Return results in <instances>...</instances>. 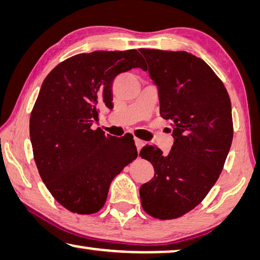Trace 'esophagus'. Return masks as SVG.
<instances>
[{"label":"esophagus","mask_w":260,"mask_h":260,"mask_svg":"<svg viewBox=\"0 0 260 260\" xmlns=\"http://www.w3.org/2000/svg\"><path fill=\"white\" fill-rule=\"evenodd\" d=\"M134 141H135V145H137L138 151H140V149H141V148L146 145L145 141H142V140H140V139H138V138H135Z\"/></svg>","instance_id":"obj_1"}]
</instances>
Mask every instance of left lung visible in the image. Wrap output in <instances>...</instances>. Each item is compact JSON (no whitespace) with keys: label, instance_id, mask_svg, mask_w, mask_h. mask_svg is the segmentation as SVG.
I'll return each mask as SVG.
<instances>
[{"label":"left lung","instance_id":"obj_1","mask_svg":"<svg viewBox=\"0 0 260 260\" xmlns=\"http://www.w3.org/2000/svg\"><path fill=\"white\" fill-rule=\"evenodd\" d=\"M140 52L158 88L160 117L171 120L175 139L168 155L148 145L140 151L155 170L140 187V198L150 216L172 220L197 207L219 178L233 141L232 103L200 57L184 51Z\"/></svg>","mask_w":260,"mask_h":260}]
</instances>
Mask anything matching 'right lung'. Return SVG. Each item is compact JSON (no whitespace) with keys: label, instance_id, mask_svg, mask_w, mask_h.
Returning a JSON list of instances; mask_svg holds the SVG:
<instances>
[{"label":"right lung","instance_id":"right-lung-1","mask_svg":"<svg viewBox=\"0 0 260 260\" xmlns=\"http://www.w3.org/2000/svg\"><path fill=\"white\" fill-rule=\"evenodd\" d=\"M145 69L137 49L81 53L62 61L45 78L30 117L36 166L54 199L77 214L97 213L111 182L138 157L133 135L92 129L101 106L113 108L115 76Z\"/></svg>","mask_w":260,"mask_h":260}]
</instances>
